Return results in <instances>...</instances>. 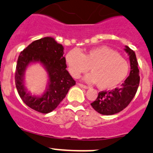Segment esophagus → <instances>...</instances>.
Segmentation results:
<instances>
[{
    "instance_id": "1",
    "label": "esophagus",
    "mask_w": 153,
    "mask_h": 153,
    "mask_svg": "<svg viewBox=\"0 0 153 153\" xmlns=\"http://www.w3.org/2000/svg\"><path fill=\"white\" fill-rule=\"evenodd\" d=\"M78 85H79L81 88H85V89H88V87L86 86V85H82V84H78Z\"/></svg>"
}]
</instances>
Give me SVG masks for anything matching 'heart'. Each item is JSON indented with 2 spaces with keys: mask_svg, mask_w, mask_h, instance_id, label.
Here are the masks:
<instances>
[{
  "mask_svg": "<svg viewBox=\"0 0 153 153\" xmlns=\"http://www.w3.org/2000/svg\"><path fill=\"white\" fill-rule=\"evenodd\" d=\"M65 62L71 76L77 78L91 69L85 77L87 82L97 84L102 90L112 89L124 81L130 72V64L117 51L102 46L92 48L85 53L78 49L70 50Z\"/></svg>",
  "mask_w": 153,
  "mask_h": 153,
  "instance_id": "b5f03b06",
  "label": "heart"
}]
</instances>
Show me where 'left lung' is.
Listing matches in <instances>:
<instances>
[{
  "instance_id": "1",
  "label": "left lung",
  "mask_w": 153,
  "mask_h": 153,
  "mask_svg": "<svg viewBox=\"0 0 153 153\" xmlns=\"http://www.w3.org/2000/svg\"><path fill=\"white\" fill-rule=\"evenodd\" d=\"M124 50L130 57V75L119 88L99 92L97 99L91 104L94 109L103 115H112L123 111L131 102L138 89L140 71L136 54L127 46Z\"/></svg>"
}]
</instances>
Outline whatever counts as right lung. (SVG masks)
Instances as JSON below:
<instances>
[{
	"mask_svg": "<svg viewBox=\"0 0 153 153\" xmlns=\"http://www.w3.org/2000/svg\"><path fill=\"white\" fill-rule=\"evenodd\" d=\"M64 47L53 37H44L30 43L20 53L16 62L15 83L19 95L30 108L42 114L55 110L65 97L75 81L66 70ZM40 63L48 74V84L40 96H32L25 87L24 75L27 67Z\"/></svg>",
	"mask_w": 153,
	"mask_h": 153,
	"instance_id": "add662e5",
	"label": "right lung"
}]
</instances>
